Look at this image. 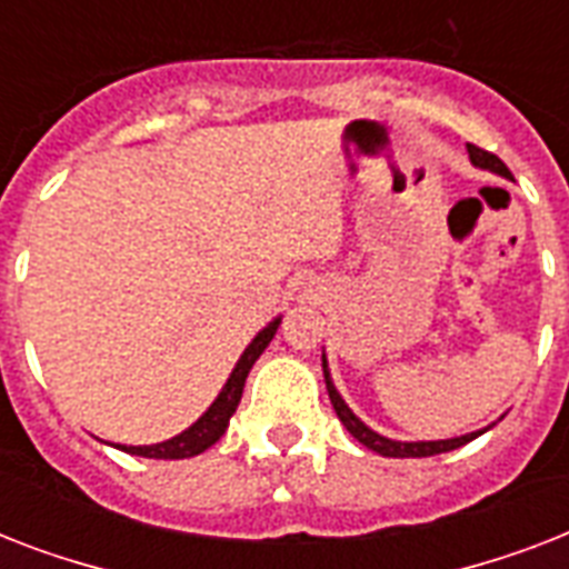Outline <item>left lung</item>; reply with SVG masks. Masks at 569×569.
Returning <instances> with one entry per match:
<instances>
[{"instance_id": "1", "label": "left lung", "mask_w": 569, "mask_h": 569, "mask_svg": "<svg viewBox=\"0 0 569 569\" xmlns=\"http://www.w3.org/2000/svg\"><path fill=\"white\" fill-rule=\"evenodd\" d=\"M469 147V159H472V164H478V168H487V171L499 173V177H511V171L505 168V162L499 159V156L487 153V150H481V147L476 144H467ZM321 369H325V383H328V396H330V405H333V410H337L339 422L346 425L348 431H351V437L355 440H360L366 446V449L378 451V455H383V458H431V455H442V451H451V449H460V446H467L469 440H476L478 433L485 431H472L467 433V437H455V440H433V442H398V440H387V437H380V433H375L369 425H363L360 419H357L355 413H351V407L342 401V396L337 392V387H333V380H330L328 375V360L321 357Z\"/></svg>"}]
</instances>
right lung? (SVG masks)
<instances>
[{
    "instance_id": "right-lung-1",
    "label": "right lung",
    "mask_w": 569,
    "mask_h": 569,
    "mask_svg": "<svg viewBox=\"0 0 569 569\" xmlns=\"http://www.w3.org/2000/svg\"><path fill=\"white\" fill-rule=\"evenodd\" d=\"M277 328H280V319H274L268 325L266 330H259L257 339L244 348V355L232 369L230 380L223 383L221 396L214 398L212 407L206 410L194 425H191L189 431L177 433L173 440L156 442V446H120L129 455H141V458H159V460H180V458H194L200 451H206L209 446L221 440L223 431H227V425H230V416L236 413V407L241 401V389H244V380H248V372L253 369V363L259 360V355L266 351L268 342L274 339Z\"/></svg>"
}]
</instances>
